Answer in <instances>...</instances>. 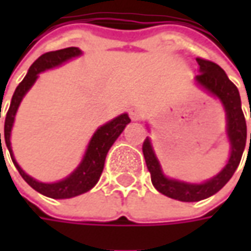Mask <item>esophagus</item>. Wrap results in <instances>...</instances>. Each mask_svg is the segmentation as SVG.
<instances>
[{
	"label": "esophagus",
	"instance_id": "34e87169",
	"mask_svg": "<svg viewBox=\"0 0 251 251\" xmlns=\"http://www.w3.org/2000/svg\"><path fill=\"white\" fill-rule=\"evenodd\" d=\"M130 117L132 120H140L141 117H142V111H141L140 107H131Z\"/></svg>",
	"mask_w": 251,
	"mask_h": 251
}]
</instances>
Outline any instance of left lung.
Returning a JSON list of instances; mask_svg holds the SVG:
<instances>
[{
  "label": "left lung",
  "mask_w": 251,
  "mask_h": 251,
  "mask_svg": "<svg viewBox=\"0 0 251 251\" xmlns=\"http://www.w3.org/2000/svg\"><path fill=\"white\" fill-rule=\"evenodd\" d=\"M197 63L200 65V74L196 76V81L198 82V85H201L209 93L215 95L218 99L222 101L225 111H226L227 137L230 141V150H232L226 166L222 169V172L219 175L202 184H190V183L178 181V180H172V178L163 176L159 162L156 159L152 147H151V141L147 138L142 144L144 158L147 162V168L150 170L153 187L159 193L165 194L166 197L175 198L178 201H186V202L200 201V200L211 197L226 184L240 163L247 138L246 120H245V114L242 110L240 95H239V91L235 86V83L227 78L225 71L218 64L212 63L209 60L200 58V57L197 58ZM250 148L251 134L249 151Z\"/></svg>",
  "instance_id": "left-lung-1"
}]
</instances>
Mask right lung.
<instances>
[{"mask_svg": "<svg viewBox=\"0 0 251 251\" xmlns=\"http://www.w3.org/2000/svg\"><path fill=\"white\" fill-rule=\"evenodd\" d=\"M81 54V50L78 47H67L63 50H57V51H49L40 55L36 61H34L29 71L24 78V81L18 85V88L15 89L12 100L9 104V109L6 111L5 116V126H4V138L6 148L9 151V155L12 158L14 165L18 169L19 175L24 177V180L34 188L36 191H39L40 194L47 196L50 198H71L75 196L83 194L86 191H89L100 177L103 166H104V159L106 155L113 145V142L117 140V137L120 135L124 127L130 123L128 114H121L119 117H116L114 120L109 121L107 124L101 126L99 130L95 132V135L92 137L89 147L86 150V153L83 156L82 163L78 166V169L74 172L73 175H70L67 178H64L61 181L51 183V184H46V183H39L30 176H27L22 169L19 168V165L16 163L12 150H11V130H12V124H14L15 114L19 107V103L25 96V93L30 89V86L33 85L34 81L37 79V75L49 68L57 67L64 61L76 57ZM0 117H1V106H0ZM0 147H1V134H0ZM2 148V147H1Z\"/></svg>", "mask_w": 251, "mask_h": 251, "instance_id": "add662e5", "label": "right lung"}]
</instances>
